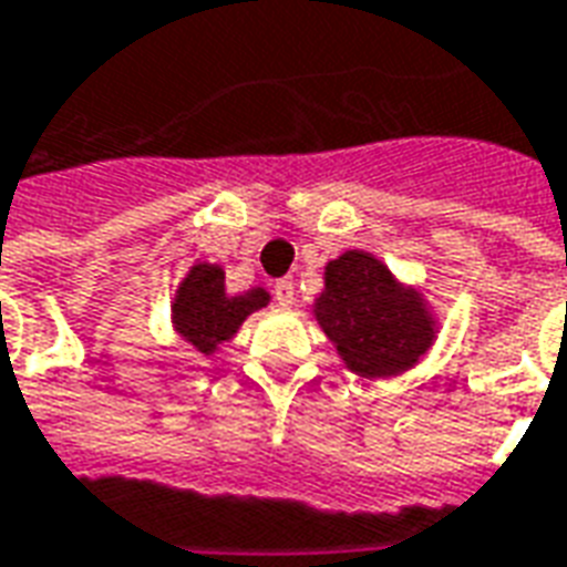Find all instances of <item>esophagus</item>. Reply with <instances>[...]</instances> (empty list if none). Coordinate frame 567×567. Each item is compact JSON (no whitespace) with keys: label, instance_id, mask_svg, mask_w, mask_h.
<instances>
[{"label":"esophagus","instance_id":"1","mask_svg":"<svg viewBox=\"0 0 567 567\" xmlns=\"http://www.w3.org/2000/svg\"><path fill=\"white\" fill-rule=\"evenodd\" d=\"M272 297L279 300V307H291L295 303V282L291 279H276L272 282Z\"/></svg>","mask_w":567,"mask_h":567}]
</instances>
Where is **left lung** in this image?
<instances>
[{
	"label": "left lung",
	"mask_w": 567,
	"mask_h": 567,
	"mask_svg": "<svg viewBox=\"0 0 567 567\" xmlns=\"http://www.w3.org/2000/svg\"><path fill=\"white\" fill-rule=\"evenodd\" d=\"M312 316L346 370L364 380L413 370L440 331L425 291L401 282L364 248H349L324 264V288L312 300Z\"/></svg>",
	"instance_id": "left-lung-1"
}]
</instances>
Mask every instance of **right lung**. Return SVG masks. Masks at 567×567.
Listing matches in <instances>:
<instances>
[{
    "mask_svg": "<svg viewBox=\"0 0 567 567\" xmlns=\"http://www.w3.org/2000/svg\"><path fill=\"white\" fill-rule=\"evenodd\" d=\"M270 303L267 288H248L243 295H227L224 270L218 264L197 260L178 282L169 303V321L178 340H185L197 355L212 358L230 343L243 321Z\"/></svg>",
    "mask_w": 567,
    "mask_h": 567,
    "instance_id": "right-lung-1",
    "label": "right lung"
}]
</instances>
